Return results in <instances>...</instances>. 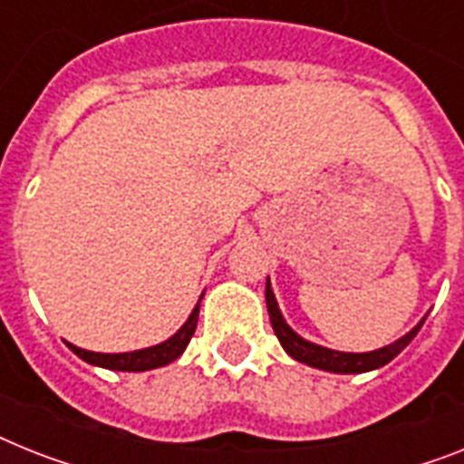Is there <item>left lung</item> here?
Here are the masks:
<instances>
[{"instance_id": "8db88e82", "label": "left lung", "mask_w": 464, "mask_h": 464, "mask_svg": "<svg viewBox=\"0 0 464 464\" xmlns=\"http://www.w3.org/2000/svg\"><path fill=\"white\" fill-rule=\"evenodd\" d=\"M266 304L267 313H270V324H273L275 334H277L279 343L285 348L286 353L292 355L294 361L305 362L310 367H317V370H327V372H339V374H358V372H370V370H377V367L386 365L389 361H393L401 351H403L408 343L415 339V334L420 332V327L424 324V320L417 324L415 329H411L408 334L401 336L398 342L389 343V346L379 348V351H370V353H342V351H332V348L317 346V343H310L305 339L294 332L289 324L285 323V317L279 313V305L275 301V294L270 289V279L266 285Z\"/></svg>"}]
</instances>
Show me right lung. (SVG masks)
Returning a JSON list of instances; mask_svg holds the SVG:
<instances>
[{
    "label": "right lung",
    "instance_id": "obj_1",
    "mask_svg": "<svg viewBox=\"0 0 464 464\" xmlns=\"http://www.w3.org/2000/svg\"><path fill=\"white\" fill-rule=\"evenodd\" d=\"M198 305H201V298H198L197 308L191 310L189 320L178 329V334H172L168 342L159 343V346L141 348V351H132V353H94V351H85V348L72 346V343H68V348L90 365L121 370V372H144V370L163 367L185 353L187 343L194 336V329L198 323Z\"/></svg>",
    "mask_w": 464,
    "mask_h": 464
}]
</instances>
